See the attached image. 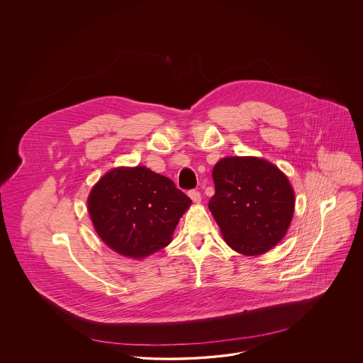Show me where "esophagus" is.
<instances>
[{
	"instance_id": "1",
	"label": "esophagus",
	"mask_w": 363,
	"mask_h": 363,
	"mask_svg": "<svg viewBox=\"0 0 363 363\" xmlns=\"http://www.w3.org/2000/svg\"><path fill=\"white\" fill-rule=\"evenodd\" d=\"M189 197L193 200V203H196V204H199L201 201V194L197 190H190Z\"/></svg>"
}]
</instances>
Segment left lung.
Here are the masks:
<instances>
[{"label": "left lung", "mask_w": 363, "mask_h": 363, "mask_svg": "<svg viewBox=\"0 0 363 363\" xmlns=\"http://www.w3.org/2000/svg\"><path fill=\"white\" fill-rule=\"evenodd\" d=\"M212 178L215 194L208 207L231 249L259 256L283 240L295 194L275 164L255 156H228L215 164Z\"/></svg>", "instance_id": "1"}]
</instances>
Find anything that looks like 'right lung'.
Masks as SVG:
<instances>
[{
  "mask_svg": "<svg viewBox=\"0 0 363 363\" xmlns=\"http://www.w3.org/2000/svg\"><path fill=\"white\" fill-rule=\"evenodd\" d=\"M86 204L101 240L118 255L138 259L172 242L191 200L170 178L136 166L104 174Z\"/></svg>",
  "mask_w": 363,
  "mask_h": 363,
  "instance_id": "1",
  "label": "right lung"
}]
</instances>
